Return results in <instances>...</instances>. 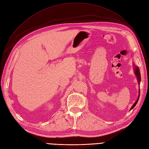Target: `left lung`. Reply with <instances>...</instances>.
Segmentation results:
<instances>
[{
    "mask_svg": "<svg viewBox=\"0 0 149 149\" xmlns=\"http://www.w3.org/2000/svg\"><path fill=\"white\" fill-rule=\"evenodd\" d=\"M135 75H136V77H137V79H138V83H140V81H141V75H140V72H139V69L138 67H136V66L135 67ZM139 95H140V91H139V96H138V98L137 100L135 101V103L134 104V105H133V106H132V107H131L130 111H131L132 109L133 108H134V107L136 106V104H137L138 101V100H139Z\"/></svg>",
    "mask_w": 149,
    "mask_h": 149,
    "instance_id": "8db88e82",
    "label": "left lung"
}]
</instances>
